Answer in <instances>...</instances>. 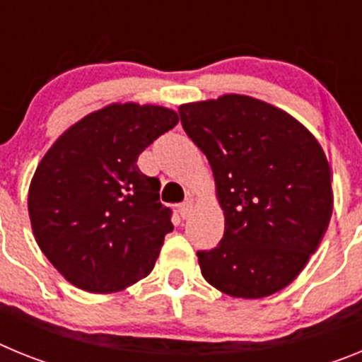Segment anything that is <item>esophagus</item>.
<instances>
[{"instance_id":"esophagus-1","label":"esophagus","mask_w":362,"mask_h":362,"mask_svg":"<svg viewBox=\"0 0 362 362\" xmlns=\"http://www.w3.org/2000/svg\"><path fill=\"white\" fill-rule=\"evenodd\" d=\"M190 210H192V201L190 199H187L185 203L179 204V216L183 217V219H185V217H188Z\"/></svg>"}]
</instances>
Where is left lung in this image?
Here are the masks:
<instances>
[{
  "instance_id": "1",
  "label": "left lung",
  "mask_w": 362,
  "mask_h": 362,
  "mask_svg": "<svg viewBox=\"0 0 362 362\" xmlns=\"http://www.w3.org/2000/svg\"><path fill=\"white\" fill-rule=\"evenodd\" d=\"M185 132L212 166L225 233L199 250L201 274L232 297L288 286L325 238L334 209L317 139L272 105L226 94L179 107Z\"/></svg>"
}]
</instances>
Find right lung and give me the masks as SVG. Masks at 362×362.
<instances>
[{"label":"right lung","mask_w":362,"mask_h":362,"mask_svg":"<svg viewBox=\"0 0 362 362\" xmlns=\"http://www.w3.org/2000/svg\"><path fill=\"white\" fill-rule=\"evenodd\" d=\"M174 110L110 105L70 127L45 153L28 190L34 238L66 281L110 293L152 272L172 226L158 177L139 153L177 124Z\"/></svg>","instance_id":"add662e5"}]
</instances>
